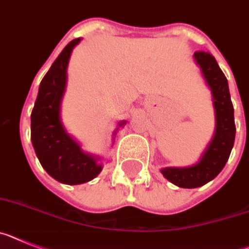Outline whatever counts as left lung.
Masks as SVG:
<instances>
[{"mask_svg": "<svg viewBox=\"0 0 249 249\" xmlns=\"http://www.w3.org/2000/svg\"><path fill=\"white\" fill-rule=\"evenodd\" d=\"M194 60L200 68L205 83L211 88L215 111V130L209 145L196 165L161 169V174L168 180L180 188L202 187L214 179L226 165L235 138L234 109L227 77L212 53L196 51Z\"/></svg>", "mask_w": 249, "mask_h": 249, "instance_id": "8db88e82", "label": "left lung"}]
</instances>
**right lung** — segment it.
<instances>
[{
	"label": "right lung",
	"mask_w": 249,
	"mask_h": 249,
	"mask_svg": "<svg viewBox=\"0 0 249 249\" xmlns=\"http://www.w3.org/2000/svg\"><path fill=\"white\" fill-rule=\"evenodd\" d=\"M80 40L75 38L69 42L51 65L41 81L31 112V142L41 165L53 179L71 185L91 180L103 169L98 157L84 153L66 133L60 116L68 81L69 59ZM124 124L125 122H120L119 126Z\"/></svg>",
	"instance_id": "1"
}]
</instances>
